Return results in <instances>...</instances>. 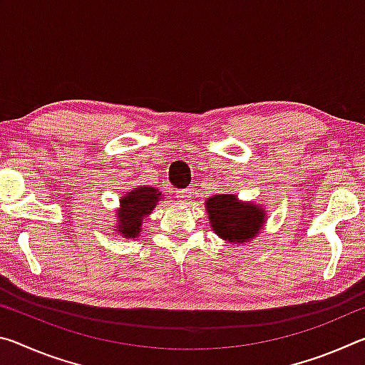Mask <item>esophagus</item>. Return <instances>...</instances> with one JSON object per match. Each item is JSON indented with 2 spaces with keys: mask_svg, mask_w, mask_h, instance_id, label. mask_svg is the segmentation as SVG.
<instances>
[{
  "mask_svg": "<svg viewBox=\"0 0 365 365\" xmlns=\"http://www.w3.org/2000/svg\"><path fill=\"white\" fill-rule=\"evenodd\" d=\"M178 197H180L182 202H188V200L191 197V190H185L178 193Z\"/></svg>",
  "mask_w": 365,
  "mask_h": 365,
  "instance_id": "34e87169",
  "label": "esophagus"
}]
</instances>
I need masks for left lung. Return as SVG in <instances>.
Returning <instances> with one entry per match:
<instances>
[{"mask_svg":"<svg viewBox=\"0 0 365 365\" xmlns=\"http://www.w3.org/2000/svg\"><path fill=\"white\" fill-rule=\"evenodd\" d=\"M205 206L214 233L235 246L252 242L267 220L264 206L238 200L237 195L209 196Z\"/></svg>","mask_w":365,"mask_h":365,"instance_id":"8db88e82","label":"left lung"}]
</instances>
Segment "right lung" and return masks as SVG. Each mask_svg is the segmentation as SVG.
Segmentation results:
<instances>
[{"label": "right lung", "instance_id": "right-lung-1", "mask_svg": "<svg viewBox=\"0 0 365 365\" xmlns=\"http://www.w3.org/2000/svg\"><path fill=\"white\" fill-rule=\"evenodd\" d=\"M164 195L154 187H137L120 196L119 209H115L114 232L122 238L135 240L143 230V220L150 215Z\"/></svg>", "mask_w": 365, "mask_h": 365}]
</instances>
